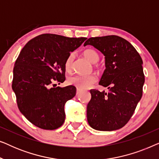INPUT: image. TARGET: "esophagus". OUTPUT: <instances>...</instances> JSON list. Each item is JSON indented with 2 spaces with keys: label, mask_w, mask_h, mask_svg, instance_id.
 Returning a JSON list of instances; mask_svg holds the SVG:
<instances>
[{
  "label": "esophagus",
  "mask_w": 159,
  "mask_h": 159,
  "mask_svg": "<svg viewBox=\"0 0 159 159\" xmlns=\"http://www.w3.org/2000/svg\"><path fill=\"white\" fill-rule=\"evenodd\" d=\"M80 93H81V91H80V90H79V89H77V95H80Z\"/></svg>",
  "instance_id": "obj_1"
}]
</instances>
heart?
<instances>
[{"instance_id": "heart-1", "label": "heart", "mask_w": 159, "mask_h": 159, "mask_svg": "<svg viewBox=\"0 0 159 159\" xmlns=\"http://www.w3.org/2000/svg\"><path fill=\"white\" fill-rule=\"evenodd\" d=\"M82 55L88 59L89 61L94 64L95 67L100 68L101 65L98 64L99 61L100 55L96 50L93 48H86L82 52ZM74 61V54L70 53L66 58L64 63L65 69L67 71H70L72 69ZM98 80V77L95 75H74L68 79V82L70 84L77 87L79 90H87L93 85Z\"/></svg>"}]
</instances>
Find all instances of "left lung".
<instances>
[{
    "label": "left lung",
    "instance_id": "obj_1",
    "mask_svg": "<svg viewBox=\"0 0 159 159\" xmlns=\"http://www.w3.org/2000/svg\"><path fill=\"white\" fill-rule=\"evenodd\" d=\"M87 45L105 56L106 69L99 84L108 89V93L90 90L88 124L100 131L119 129L129 121L142 98L145 82L142 58L131 43L116 35L90 38L84 46Z\"/></svg>",
    "mask_w": 159,
    "mask_h": 159
}]
</instances>
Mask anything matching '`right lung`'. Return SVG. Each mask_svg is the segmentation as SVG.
<instances>
[{
    "instance_id": "1",
    "label": "right lung",
    "mask_w": 159,
    "mask_h": 159,
    "mask_svg": "<svg viewBox=\"0 0 159 159\" xmlns=\"http://www.w3.org/2000/svg\"><path fill=\"white\" fill-rule=\"evenodd\" d=\"M86 39L43 34L21 49L14 67L12 89L20 112L36 127L53 130L64 124V105L75 96L76 88L54 87V82L65 81V61Z\"/></svg>"
}]
</instances>
